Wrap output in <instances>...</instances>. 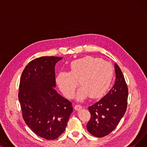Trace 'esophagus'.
Instances as JSON below:
<instances>
[{"instance_id": "1", "label": "esophagus", "mask_w": 147, "mask_h": 147, "mask_svg": "<svg viewBox=\"0 0 147 147\" xmlns=\"http://www.w3.org/2000/svg\"><path fill=\"white\" fill-rule=\"evenodd\" d=\"M82 109V107L81 105H76L74 106V109L76 110H77V111H79V110H80Z\"/></svg>"}]
</instances>
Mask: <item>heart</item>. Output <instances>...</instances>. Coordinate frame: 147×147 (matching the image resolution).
Here are the masks:
<instances>
[{"label":"heart","instance_id":"obj_1","mask_svg":"<svg viewBox=\"0 0 147 147\" xmlns=\"http://www.w3.org/2000/svg\"><path fill=\"white\" fill-rule=\"evenodd\" d=\"M69 71H61L56 78L60 90L67 98L74 96L78 80L81 85L77 94L78 101L103 96L110 88L113 78V68L107 61L88 56L71 61Z\"/></svg>","mask_w":147,"mask_h":147}]
</instances>
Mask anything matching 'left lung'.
Returning <instances> with one entry per match:
<instances>
[{
    "instance_id": "left-lung-1",
    "label": "left lung",
    "mask_w": 147,
    "mask_h": 147,
    "mask_svg": "<svg viewBox=\"0 0 147 147\" xmlns=\"http://www.w3.org/2000/svg\"><path fill=\"white\" fill-rule=\"evenodd\" d=\"M114 68V85L105 96L88 108L90 119L86 125L88 131L98 138L109 135L115 129L127 109V84L119 65L115 64Z\"/></svg>"
}]
</instances>
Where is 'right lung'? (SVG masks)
Wrapping results in <instances>:
<instances>
[{
	"label": "right lung",
	"mask_w": 147,
	"mask_h": 147,
	"mask_svg": "<svg viewBox=\"0 0 147 147\" xmlns=\"http://www.w3.org/2000/svg\"><path fill=\"white\" fill-rule=\"evenodd\" d=\"M58 57L36 58L23 70L18 99L22 115L33 132L47 140L63 134L71 113L72 104L55 90V66Z\"/></svg>",
	"instance_id": "1"
}]
</instances>
